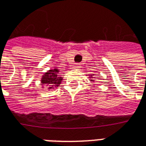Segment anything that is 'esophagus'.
<instances>
[{"instance_id":"esophagus-1","label":"esophagus","mask_w":146,"mask_h":146,"mask_svg":"<svg viewBox=\"0 0 146 146\" xmlns=\"http://www.w3.org/2000/svg\"><path fill=\"white\" fill-rule=\"evenodd\" d=\"M80 67V65L78 63H75L74 64V66H73V68H75V69H78Z\"/></svg>"}]
</instances>
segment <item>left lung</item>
<instances>
[{
  "mask_svg": "<svg viewBox=\"0 0 146 146\" xmlns=\"http://www.w3.org/2000/svg\"><path fill=\"white\" fill-rule=\"evenodd\" d=\"M91 76H92V75H91Z\"/></svg>",
  "mask_w": 146,
  "mask_h": 146,
  "instance_id": "1",
  "label": "left lung"
}]
</instances>
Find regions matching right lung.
<instances>
[{
    "label": "right lung",
    "mask_w": 146,
    "mask_h": 146,
    "mask_svg": "<svg viewBox=\"0 0 146 146\" xmlns=\"http://www.w3.org/2000/svg\"><path fill=\"white\" fill-rule=\"evenodd\" d=\"M58 70L57 69H52L48 71L47 73L43 76L41 79V84L48 87V90H54L57 88L62 80V77L58 75Z\"/></svg>",
    "instance_id": "right-lung-1"
}]
</instances>
